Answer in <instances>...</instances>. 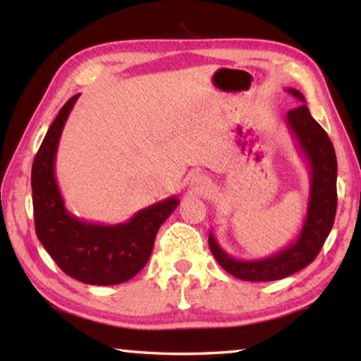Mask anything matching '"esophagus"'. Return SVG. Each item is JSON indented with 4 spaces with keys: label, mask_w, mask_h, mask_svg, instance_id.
I'll list each match as a JSON object with an SVG mask.
<instances>
[{
    "label": "esophagus",
    "mask_w": 361,
    "mask_h": 361,
    "mask_svg": "<svg viewBox=\"0 0 361 361\" xmlns=\"http://www.w3.org/2000/svg\"><path fill=\"white\" fill-rule=\"evenodd\" d=\"M191 186L197 192H204V191H207V188H209V180H207L204 175L194 173V175H191Z\"/></svg>",
    "instance_id": "esophagus-1"
}]
</instances>
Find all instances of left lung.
I'll use <instances>...</instances> for the list:
<instances>
[{"instance_id":"8db88e82","label":"left lung","mask_w":361,"mask_h":361,"mask_svg":"<svg viewBox=\"0 0 361 361\" xmlns=\"http://www.w3.org/2000/svg\"><path fill=\"white\" fill-rule=\"evenodd\" d=\"M286 92L302 103L298 108L290 109L285 121L293 138L296 140L298 149L307 161L310 173L307 213L301 232L288 247L261 259L232 258L219 247L215 235L212 232L209 234V245L218 264L231 276L247 282L280 280L309 266L317 258L331 232L338 207V161L331 140L319 122L310 116L304 95L296 89H286Z\"/></svg>"}]
</instances>
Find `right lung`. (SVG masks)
<instances>
[{
  "label": "right lung",
  "instance_id": "add662e5",
  "mask_svg": "<svg viewBox=\"0 0 361 361\" xmlns=\"http://www.w3.org/2000/svg\"><path fill=\"white\" fill-rule=\"evenodd\" d=\"M78 99L79 94L62 106L35 156V229L42 247L66 276L87 285H118L145 267L159 228L180 200L172 195L119 224L89 223L66 210L56 178V157L65 122Z\"/></svg>",
  "mask_w": 361,
  "mask_h": 361
}]
</instances>
